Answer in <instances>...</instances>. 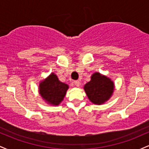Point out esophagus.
<instances>
[{
  "mask_svg": "<svg viewBox=\"0 0 149 149\" xmlns=\"http://www.w3.org/2000/svg\"><path fill=\"white\" fill-rule=\"evenodd\" d=\"M73 83H74L75 85H76V86H77V87H79L80 85V80H75Z\"/></svg>",
  "mask_w": 149,
  "mask_h": 149,
  "instance_id": "34e87169",
  "label": "esophagus"
}]
</instances>
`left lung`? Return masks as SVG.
<instances>
[{
	"mask_svg": "<svg viewBox=\"0 0 149 149\" xmlns=\"http://www.w3.org/2000/svg\"><path fill=\"white\" fill-rule=\"evenodd\" d=\"M113 83L107 77L95 73L91 80L85 85V91L93 104H101L107 101L113 92Z\"/></svg>",
	"mask_w": 149,
	"mask_h": 149,
	"instance_id": "8db88e82",
	"label": "left lung"
}]
</instances>
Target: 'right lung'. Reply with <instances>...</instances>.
<instances>
[{
	"label": "right lung",
	"instance_id": "right-lung-1",
	"mask_svg": "<svg viewBox=\"0 0 149 149\" xmlns=\"http://www.w3.org/2000/svg\"><path fill=\"white\" fill-rule=\"evenodd\" d=\"M69 88L68 85L61 83L54 73L42 81L39 85L40 95L46 102L53 105H59Z\"/></svg>",
	"mask_w": 149,
	"mask_h": 149
}]
</instances>
